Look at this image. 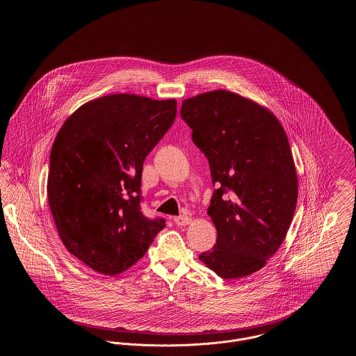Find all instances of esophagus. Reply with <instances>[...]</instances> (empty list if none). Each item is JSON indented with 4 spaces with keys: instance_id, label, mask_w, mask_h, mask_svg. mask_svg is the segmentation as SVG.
Returning <instances> with one entry per match:
<instances>
[{
    "instance_id": "34e87169",
    "label": "esophagus",
    "mask_w": 356,
    "mask_h": 356,
    "mask_svg": "<svg viewBox=\"0 0 356 356\" xmlns=\"http://www.w3.org/2000/svg\"><path fill=\"white\" fill-rule=\"evenodd\" d=\"M173 221H175L176 225H186V224H189L192 221V219L189 216H186V215H180V216H176Z\"/></svg>"
}]
</instances>
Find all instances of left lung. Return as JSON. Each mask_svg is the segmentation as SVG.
Listing matches in <instances>:
<instances>
[{
  "instance_id": "left-lung-1",
  "label": "left lung",
  "mask_w": 356,
  "mask_h": 356,
  "mask_svg": "<svg viewBox=\"0 0 356 356\" xmlns=\"http://www.w3.org/2000/svg\"><path fill=\"white\" fill-rule=\"evenodd\" d=\"M180 113L216 186L208 215L218 240L199 259L222 279L248 276L279 250L296 208L284 128L270 109L222 89L186 99Z\"/></svg>"
}]
</instances>
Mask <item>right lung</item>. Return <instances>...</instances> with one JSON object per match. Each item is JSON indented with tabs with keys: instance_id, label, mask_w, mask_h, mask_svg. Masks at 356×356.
I'll use <instances>...</instances> for the list:
<instances>
[{
	"instance_id": "add662e5",
	"label": "right lung",
	"mask_w": 356,
	"mask_h": 356,
	"mask_svg": "<svg viewBox=\"0 0 356 356\" xmlns=\"http://www.w3.org/2000/svg\"><path fill=\"white\" fill-rule=\"evenodd\" d=\"M177 102L116 93L85 102L53 143L48 175L51 216L70 254L116 276L148 251L164 219L140 211L148 153L167 134Z\"/></svg>"
}]
</instances>
